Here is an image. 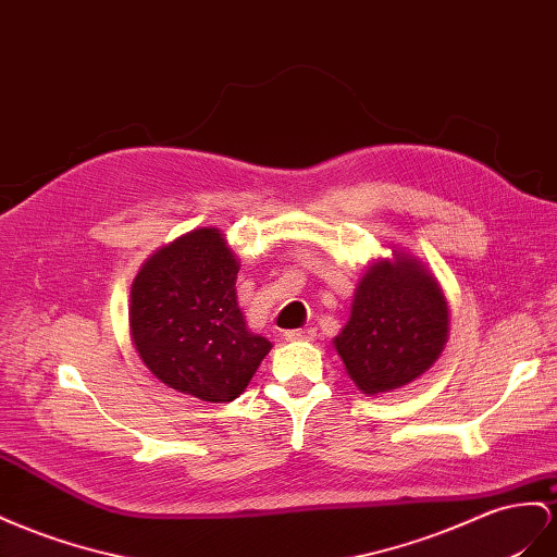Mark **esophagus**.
<instances>
[{
  "label": "esophagus",
  "mask_w": 557,
  "mask_h": 557,
  "mask_svg": "<svg viewBox=\"0 0 557 557\" xmlns=\"http://www.w3.org/2000/svg\"><path fill=\"white\" fill-rule=\"evenodd\" d=\"M283 337L288 342H311L315 337V333L311 327H299V330H288Z\"/></svg>",
  "instance_id": "obj_1"
}]
</instances>
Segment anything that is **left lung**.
Masks as SVG:
<instances>
[{
  "instance_id": "8db88e82",
  "label": "left lung",
  "mask_w": 557,
  "mask_h": 557,
  "mask_svg": "<svg viewBox=\"0 0 557 557\" xmlns=\"http://www.w3.org/2000/svg\"><path fill=\"white\" fill-rule=\"evenodd\" d=\"M447 335L443 285L414 255L391 248V258L374 260L360 276L351 315L333 347L358 391L380 396L431 370Z\"/></svg>"
}]
</instances>
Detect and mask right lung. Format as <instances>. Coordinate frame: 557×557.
Masks as SVG:
<instances>
[{
	"label": "right lung",
	"mask_w": 557,
	"mask_h": 557,
	"mask_svg": "<svg viewBox=\"0 0 557 557\" xmlns=\"http://www.w3.org/2000/svg\"><path fill=\"white\" fill-rule=\"evenodd\" d=\"M238 255L218 227L154 250L131 285V342L145 368L180 394L230 403L246 391L272 342L255 335L236 299Z\"/></svg>",
	"instance_id": "obj_1"
}]
</instances>
